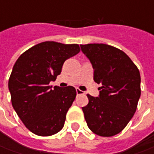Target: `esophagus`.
<instances>
[{
  "label": "esophagus",
  "instance_id": "1",
  "mask_svg": "<svg viewBox=\"0 0 154 154\" xmlns=\"http://www.w3.org/2000/svg\"><path fill=\"white\" fill-rule=\"evenodd\" d=\"M76 93H77L78 95H80V94H83L84 92H83V91H81V90H80L79 88H76Z\"/></svg>",
  "mask_w": 154,
  "mask_h": 154
}]
</instances>
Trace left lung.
<instances>
[{
	"instance_id": "1",
	"label": "left lung",
	"mask_w": 154,
	"mask_h": 154,
	"mask_svg": "<svg viewBox=\"0 0 154 154\" xmlns=\"http://www.w3.org/2000/svg\"><path fill=\"white\" fill-rule=\"evenodd\" d=\"M94 69L93 80L101 84L98 97L87 94L82 107L88 128L103 137L119 134L127 126L140 97V75L131 59L121 50L104 44L80 45Z\"/></svg>"
}]
</instances>
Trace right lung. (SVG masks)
<instances>
[{"instance_id":"obj_1","label":"right lung","mask_w":154,"mask_h":154,"mask_svg":"<svg viewBox=\"0 0 154 154\" xmlns=\"http://www.w3.org/2000/svg\"><path fill=\"white\" fill-rule=\"evenodd\" d=\"M80 51L78 45L43 42L25 51L15 62L8 80L11 101L17 115L33 134L58 133L76 97L74 86H49L62 72L64 62Z\"/></svg>"}]
</instances>
